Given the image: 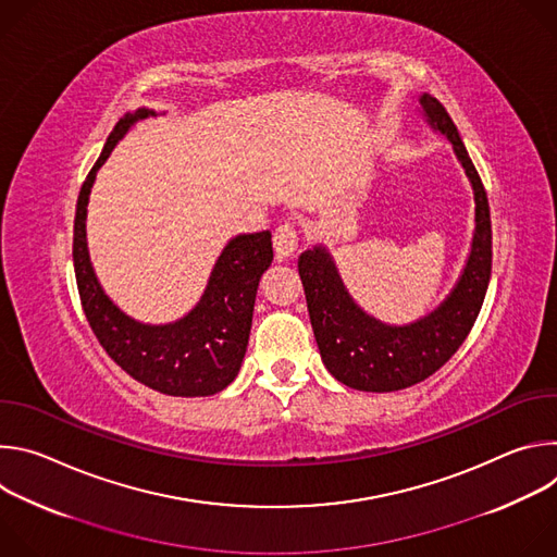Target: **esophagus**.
<instances>
[{
	"label": "esophagus",
	"instance_id": "obj_1",
	"mask_svg": "<svg viewBox=\"0 0 557 557\" xmlns=\"http://www.w3.org/2000/svg\"><path fill=\"white\" fill-rule=\"evenodd\" d=\"M273 249L280 260L290 258L297 251V228L290 222H284L273 233Z\"/></svg>",
	"mask_w": 557,
	"mask_h": 557
}]
</instances>
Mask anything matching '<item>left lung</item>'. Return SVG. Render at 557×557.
I'll return each mask as SVG.
<instances>
[{"instance_id": "8db88e82", "label": "left lung", "mask_w": 557, "mask_h": 557, "mask_svg": "<svg viewBox=\"0 0 557 557\" xmlns=\"http://www.w3.org/2000/svg\"><path fill=\"white\" fill-rule=\"evenodd\" d=\"M419 103L428 125L451 143L475 202L469 256L449 295L417 322L385 324L352 299L324 245L306 249L297 260L324 366L337 381L363 392L404 389L445 366L469 335L492 277V218L481 176L441 101L421 95Z\"/></svg>"}]
</instances>
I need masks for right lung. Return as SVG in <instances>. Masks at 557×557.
<instances>
[{"label": "right lung", "instance_id": "right-lung-1", "mask_svg": "<svg viewBox=\"0 0 557 557\" xmlns=\"http://www.w3.org/2000/svg\"><path fill=\"white\" fill-rule=\"evenodd\" d=\"M147 116L156 112L138 108L116 123L78 191L72 240L78 297L99 344L132 379L170 396H209L224 389L240 372L258 284L273 262L271 231L231 237L211 269L202 297L181 320L143 324L123 312L106 295L92 269L86 220L97 172L132 125Z\"/></svg>", "mask_w": 557, "mask_h": 557}]
</instances>
